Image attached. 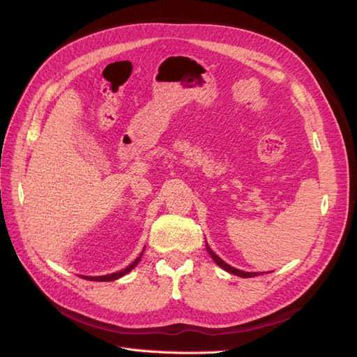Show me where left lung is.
I'll list each match as a JSON object with an SVG mask.
<instances>
[{
    "label": "left lung",
    "instance_id": "obj_1",
    "mask_svg": "<svg viewBox=\"0 0 357 357\" xmlns=\"http://www.w3.org/2000/svg\"><path fill=\"white\" fill-rule=\"evenodd\" d=\"M205 247H207V252H208V255L213 257V261L218 264L220 268H223L225 271H228V273H231V274H234V275H238V277H243V278H250V277H255V275H259V273H244V271H241V269H236V268H234V266H231V265H228L226 262H223L222 259L215 255L211 248L208 247V244L205 243Z\"/></svg>",
    "mask_w": 357,
    "mask_h": 357
}]
</instances>
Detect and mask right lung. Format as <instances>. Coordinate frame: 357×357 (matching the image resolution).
<instances>
[{
    "label": "right lung",
    "mask_w": 357,
    "mask_h": 357,
    "mask_svg": "<svg viewBox=\"0 0 357 357\" xmlns=\"http://www.w3.org/2000/svg\"><path fill=\"white\" fill-rule=\"evenodd\" d=\"M142 256H143V253L139 255L131 265L126 266L125 269H122V271H117V273H113V274H109V275H100V277H83V278L92 280V282H113V280L121 278V277H123L125 274H128L129 271H131V269H134V268L137 266V264H138L139 261H142Z\"/></svg>",
    "instance_id": "right-lung-1"
}]
</instances>
